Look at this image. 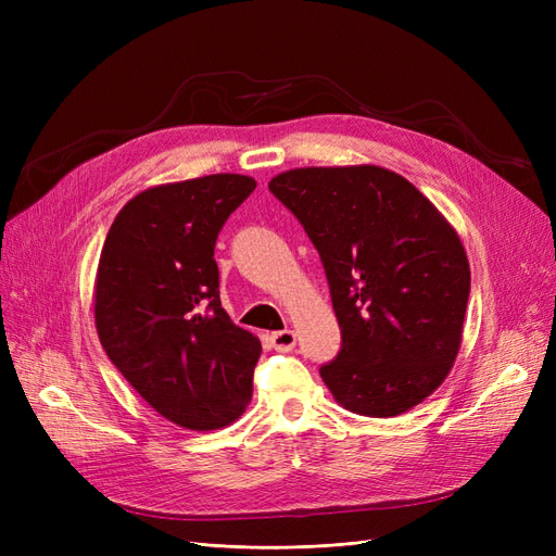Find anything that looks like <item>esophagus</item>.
<instances>
[{
    "label": "esophagus",
    "mask_w": 556,
    "mask_h": 556,
    "mask_svg": "<svg viewBox=\"0 0 556 556\" xmlns=\"http://www.w3.org/2000/svg\"><path fill=\"white\" fill-rule=\"evenodd\" d=\"M271 343L278 352H290L296 345V333L292 329H282V331H274L271 333Z\"/></svg>",
    "instance_id": "34e87169"
}]
</instances>
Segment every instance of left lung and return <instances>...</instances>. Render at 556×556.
<instances>
[{
    "mask_svg": "<svg viewBox=\"0 0 556 556\" xmlns=\"http://www.w3.org/2000/svg\"><path fill=\"white\" fill-rule=\"evenodd\" d=\"M268 190L323 260L341 350L319 376L343 408L394 417L452 368L470 294L464 245L406 178L364 166H308Z\"/></svg>",
    "mask_w": 556,
    "mask_h": 556,
    "instance_id": "8db88e82",
    "label": "left lung"
}]
</instances>
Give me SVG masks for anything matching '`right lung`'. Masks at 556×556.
<instances>
[{
  "mask_svg": "<svg viewBox=\"0 0 556 556\" xmlns=\"http://www.w3.org/2000/svg\"><path fill=\"white\" fill-rule=\"evenodd\" d=\"M257 182L215 174L127 201L102 248L94 323L109 359L174 425H231L252 396L257 336L220 304L217 233Z\"/></svg>",
  "mask_w": 556,
  "mask_h": 556,
  "instance_id": "obj_1",
  "label": "right lung"
}]
</instances>
